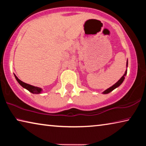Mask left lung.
Returning a JSON list of instances; mask_svg holds the SVG:
<instances>
[{"label":"left lung","instance_id":"left-lung-1","mask_svg":"<svg viewBox=\"0 0 146 146\" xmlns=\"http://www.w3.org/2000/svg\"><path fill=\"white\" fill-rule=\"evenodd\" d=\"M127 64H128V63H127ZM126 74H127V70L125 71L124 75H123L122 76V77H121V78L118 81V82H117V83H115L114 85L111 86V87H110V88H108V89H107V90H105V91L103 92V93H104V94H108V93H110L111 91H112L113 90H115V88H118V86H119L120 85H121V84H122V83L123 82V80H124L125 76L126 75Z\"/></svg>","mask_w":146,"mask_h":146}]
</instances>
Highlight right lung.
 Instances as JSON below:
<instances>
[{
  "label": "right lung",
  "instance_id": "right-lung-1",
  "mask_svg": "<svg viewBox=\"0 0 146 146\" xmlns=\"http://www.w3.org/2000/svg\"><path fill=\"white\" fill-rule=\"evenodd\" d=\"M15 75V78H16V80H17V82L20 84V85H21V86H23L24 88L28 90L29 91H30V92L32 93H34V94L40 93V92L42 91L41 88H38V87H35V86H33L31 85H29V84H28L24 83L23 82V81L19 80V79L17 78V76L15 75Z\"/></svg>",
  "mask_w": 146,
  "mask_h": 146
}]
</instances>
